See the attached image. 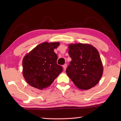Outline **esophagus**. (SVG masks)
<instances>
[{
  "instance_id": "esophagus-1",
  "label": "esophagus",
  "mask_w": 121,
  "mask_h": 121,
  "mask_svg": "<svg viewBox=\"0 0 121 121\" xmlns=\"http://www.w3.org/2000/svg\"><path fill=\"white\" fill-rule=\"evenodd\" d=\"M67 64H65L64 65H63V69H65H65L67 68Z\"/></svg>"
}]
</instances>
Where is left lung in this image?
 <instances>
[{"instance_id": "obj_1", "label": "left lung", "mask_w": 121, "mask_h": 121, "mask_svg": "<svg viewBox=\"0 0 121 121\" xmlns=\"http://www.w3.org/2000/svg\"><path fill=\"white\" fill-rule=\"evenodd\" d=\"M68 53L71 58L66 73L80 90H87L97 84L103 73L99 52L89 44H70Z\"/></svg>"}]
</instances>
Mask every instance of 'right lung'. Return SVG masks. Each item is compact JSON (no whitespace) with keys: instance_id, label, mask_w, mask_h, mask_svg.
Segmentation results:
<instances>
[{"instance_id":"obj_1","label":"right lung","mask_w":121,"mask_h":121,"mask_svg":"<svg viewBox=\"0 0 121 121\" xmlns=\"http://www.w3.org/2000/svg\"><path fill=\"white\" fill-rule=\"evenodd\" d=\"M59 44L44 42L24 56L22 73L30 86L39 90L48 87L62 72V67L57 65L58 56L54 52Z\"/></svg>"}]
</instances>
